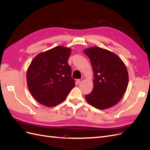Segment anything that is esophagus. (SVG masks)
Segmentation results:
<instances>
[{
	"instance_id": "34e87169",
	"label": "esophagus",
	"mask_w": 150,
	"mask_h": 150,
	"mask_svg": "<svg viewBox=\"0 0 150 150\" xmlns=\"http://www.w3.org/2000/svg\"><path fill=\"white\" fill-rule=\"evenodd\" d=\"M82 81H83V79H77V80H76V84H79L81 82H82Z\"/></svg>"
}]
</instances>
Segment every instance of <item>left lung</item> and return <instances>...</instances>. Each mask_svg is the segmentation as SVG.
Segmentation results:
<instances>
[{
  "label": "left lung",
  "mask_w": 150,
  "mask_h": 150,
  "mask_svg": "<svg viewBox=\"0 0 150 150\" xmlns=\"http://www.w3.org/2000/svg\"><path fill=\"white\" fill-rule=\"evenodd\" d=\"M93 69V89L86 95L87 102L98 110H106L118 103L128 84V72L116 54L99 47L84 51Z\"/></svg>",
  "instance_id": "left-lung-1"
}]
</instances>
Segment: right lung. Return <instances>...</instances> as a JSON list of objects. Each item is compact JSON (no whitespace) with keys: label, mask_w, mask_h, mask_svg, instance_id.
<instances>
[{"label":"right lung","mask_w":150,"mask_h":150,"mask_svg":"<svg viewBox=\"0 0 150 150\" xmlns=\"http://www.w3.org/2000/svg\"><path fill=\"white\" fill-rule=\"evenodd\" d=\"M71 49L57 46L39 53L27 71L30 93L39 103L53 107L64 101L75 86L68 64Z\"/></svg>","instance_id":"1"}]
</instances>
